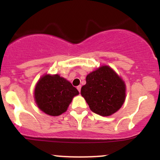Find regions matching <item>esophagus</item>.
I'll list each match as a JSON object with an SVG mask.
<instances>
[{"instance_id":"esophagus-1","label":"esophagus","mask_w":160,"mask_h":160,"mask_svg":"<svg viewBox=\"0 0 160 160\" xmlns=\"http://www.w3.org/2000/svg\"><path fill=\"white\" fill-rule=\"evenodd\" d=\"M77 89H78V91H79V92H80V90H81V86H80H80H78V87H77Z\"/></svg>"}]
</instances>
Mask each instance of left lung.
Listing matches in <instances>:
<instances>
[{
    "instance_id": "1",
    "label": "left lung",
    "mask_w": 160,
    "mask_h": 160,
    "mask_svg": "<svg viewBox=\"0 0 160 160\" xmlns=\"http://www.w3.org/2000/svg\"><path fill=\"white\" fill-rule=\"evenodd\" d=\"M81 95L92 112L108 117L120 109L126 99V84L108 65H102L86 76Z\"/></svg>"
}]
</instances>
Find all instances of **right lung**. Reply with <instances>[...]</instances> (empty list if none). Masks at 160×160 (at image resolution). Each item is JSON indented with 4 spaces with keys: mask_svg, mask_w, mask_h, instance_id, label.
Segmentation results:
<instances>
[{
    "mask_svg": "<svg viewBox=\"0 0 160 160\" xmlns=\"http://www.w3.org/2000/svg\"><path fill=\"white\" fill-rule=\"evenodd\" d=\"M79 92L72 84L58 74H45L37 82L34 100L40 111L52 117L61 115Z\"/></svg>",
    "mask_w": 160,
    "mask_h": 160,
    "instance_id": "1",
    "label": "right lung"
}]
</instances>
